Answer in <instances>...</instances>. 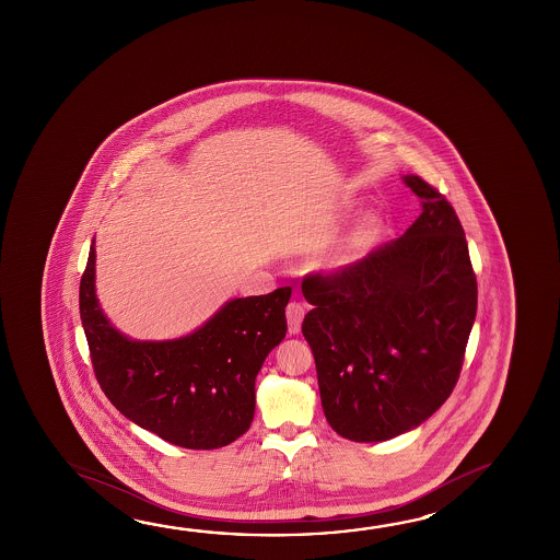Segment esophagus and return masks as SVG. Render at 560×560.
<instances>
[{
  "label": "esophagus",
  "mask_w": 560,
  "mask_h": 560,
  "mask_svg": "<svg viewBox=\"0 0 560 560\" xmlns=\"http://www.w3.org/2000/svg\"><path fill=\"white\" fill-rule=\"evenodd\" d=\"M284 314H287L289 334H291V336H296V334L301 331V324H303L304 304L293 301V303L287 304V311H284Z\"/></svg>",
  "instance_id": "34e87169"
}]
</instances>
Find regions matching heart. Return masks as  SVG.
Instances as JSON below:
<instances>
[{
	"instance_id": "obj_1",
	"label": "heart",
	"mask_w": 560,
	"mask_h": 560,
	"mask_svg": "<svg viewBox=\"0 0 560 560\" xmlns=\"http://www.w3.org/2000/svg\"><path fill=\"white\" fill-rule=\"evenodd\" d=\"M383 232V221L375 212H368L359 217L339 238L334 240L328 248L314 257L312 267L316 271L338 273L346 267L355 264L363 256Z\"/></svg>"
}]
</instances>
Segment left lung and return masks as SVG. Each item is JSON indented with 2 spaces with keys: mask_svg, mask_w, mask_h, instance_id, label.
Returning <instances> with one entry per match:
<instances>
[{
  "mask_svg": "<svg viewBox=\"0 0 560 560\" xmlns=\"http://www.w3.org/2000/svg\"><path fill=\"white\" fill-rule=\"evenodd\" d=\"M422 214L338 273L304 277L303 334L322 408L346 440L376 443L418 428L457 385L477 316V277L447 199L404 175Z\"/></svg>",
  "mask_w": 560,
  "mask_h": 560,
  "instance_id": "obj_1",
  "label": "left lung"
}]
</instances>
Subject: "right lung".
Wrapping results in <instances>:
<instances>
[{
    "mask_svg": "<svg viewBox=\"0 0 560 560\" xmlns=\"http://www.w3.org/2000/svg\"><path fill=\"white\" fill-rule=\"evenodd\" d=\"M291 287L232 299L184 338L120 334L95 294V240L80 283V316L93 371L130 422L185 450H219L249 430L256 376L287 334Z\"/></svg>",
    "mask_w": 560,
    "mask_h": 560,
    "instance_id": "add662e5",
    "label": "right lung"
}]
</instances>
